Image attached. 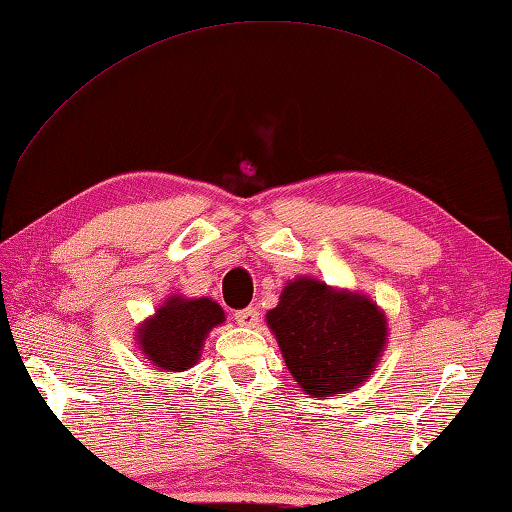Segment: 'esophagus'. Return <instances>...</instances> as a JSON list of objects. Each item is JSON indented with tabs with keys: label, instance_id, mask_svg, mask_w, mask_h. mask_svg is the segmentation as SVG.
Here are the masks:
<instances>
[{
	"label": "esophagus",
	"instance_id": "1",
	"mask_svg": "<svg viewBox=\"0 0 512 512\" xmlns=\"http://www.w3.org/2000/svg\"><path fill=\"white\" fill-rule=\"evenodd\" d=\"M235 321H237L239 325H244V328H255L257 321H259V312H257V308L237 310V312H235Z\"/></svg>",
	"mask_w": 512,
	"mask_h": 512
}]
</instances>
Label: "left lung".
I'll return each mask as SVG.
<instances>
[{"label":"left lung","mask_w":512,"mask_h":512,"mask_svg":"<svg viewBox=\"0 0 512 512\" xmlns=\"http://www.w3.org/2000/svg\"><path fill=\"white\" fill-rule=\"evenodd\" d=\"M292 378L310 396L347 394L372 372L387 321L372 301L301 277L266 317Z\"/></svg>","instance_id":"obj_1"}]
</instances>
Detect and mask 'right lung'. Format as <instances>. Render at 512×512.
I'll list each match as a JSON object with an SVG mask.
<instances>
[{
  "mask_svg": "<svg viewBox=\"0 0 512 512\" xmlns=\"http://www.w3.org/2000/svg\"><path fill=\"white\" fill-rule=\"evenodd\" d=\"M222 321L224 312L211 299L171 297L154 319L143 323L138 343L156 367L184 372L198 363L206 334Z\"/></svg>",
  "mask_w": 512,
  "mask_h": 512,
  "instance_id": "obj_1",
  "label": "right lung"
}]
</instances>
